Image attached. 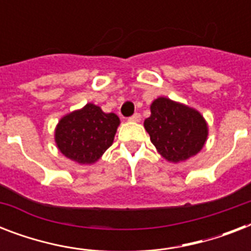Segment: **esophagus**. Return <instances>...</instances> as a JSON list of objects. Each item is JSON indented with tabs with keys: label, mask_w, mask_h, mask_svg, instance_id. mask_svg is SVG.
Instances as JSON below:
<instances>
[{
	"label": "esophagus",
	"mask_w": 251,
	"mask_h": 251,
	"mask_svg": "<svg viewBox=\"0 0 251 251\" xmlns=\"http://www.w3.org/2000/svg\"><path fill=\"white\" fill-rule=\"evenodd\" d=\"M129 121H134V122H138L141 121V114L139 113H134L131 117H129Z\"/></svg>",
	"instance_id": "obj_1"
}]
</instances>
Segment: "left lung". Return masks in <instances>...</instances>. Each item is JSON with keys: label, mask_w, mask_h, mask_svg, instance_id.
Returning a JSON list of instances; mask_svg holds the SVG:
<instances>
[{"label": "left lung", "mask_w": 251, "mask_h": 251, "mask_svg": "<svg viewBox=\"0 0 251 251\" xmlns=\"http://www.w3.org/2000/svg\"><path fill=\"white\" fill-rule=\"evenodd\" d=\"M145 127L161 156L173 163L197 155L208 131L199 112L167 98L151 104V116L145 120Z\"/></svg>", "instance_id": "1"}]
</instances>
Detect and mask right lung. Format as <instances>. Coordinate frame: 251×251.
Masks as SVG:
<instances>
[{"instance_id":"right-lung-1","label":"right lung","mask_w":251,"mask_h":251,"mask_svg":"<svg viewBox=\"0 0 251 251\" xmlns=\"http://www.w3.org/2000/svg\"><path fill=\"white\" fill-rule=\"evenodd\" d=\"M120 118L116 114L104 113L100 106L87 104L61 118L56 129V143L70 160L91 164L112 146Z\"/></svg>"}]
</instances>
